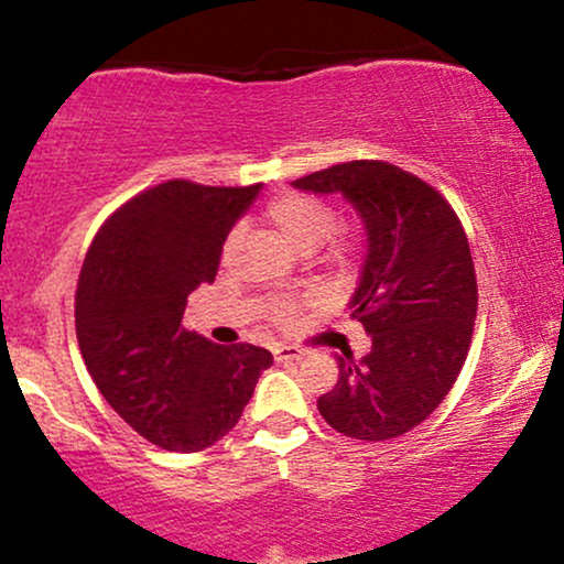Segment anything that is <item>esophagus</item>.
Wrapping results in <instances>:
<instances>
[{
	"label": "esophagus",
	"instance_id": "obj_1",
	"mask_svg": "<svg viewBox=\"0 0 564 564\" xmlns=\"http://www.w3.org/2000/svg\"><path fill=\"white\" fill-rule=\"evenodd\" d=\"M275 360L278 364H294V360H302L304 358V349L294 347V345H278L273 349Z\"/></svg>",
	"mask_w": 564,
	"mask_h": 564
}]
</instances>
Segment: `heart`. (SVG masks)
Wrapping results in <instances>:
<instances>
[{
    "label": "heart",
    "mask_w": 564,
    "mask_h": 564,
    "mask_svg": "<svg viewBox=\"0 0 564 564\" xmlns=\"http://www.w3.org/2000/svg\"><path fill=\"white\" fill-rule=\"evenodd\" d=\"M264 217H268L275 236L294 251H302V254L318 249L339 228V215H336L334 206L318 196H307V193H286V196L275 198L264 212ZM238 241H241V232L232 230L228 241H225V254H230ZM355 249H358V243L352 238L335 236L332 246H328V262L347 268L352 262ZM294 304H281L275 310V321L283 323V326L294 323Z\"/></svg>",
    "instance_id": "obj_1"
}]
</instances>
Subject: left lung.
<instances>
[{
	"label": "left lung",
	"mask_w": 564,
	"mask_h": 564,
	"mask_svg": "<svg viewBox=\"0 0 564 564\" xmlns=\"http://www.w3.org/2000/svg\"><path fill=\"white\" fill-rule=\"evenodd\" d=\"M341 193L366 228V262L349 310L371 336L355 364L336 355L339 381L318 411L341 435L392 440L443 403L467 360L477 278L467 232L432 185L387 161H347L291 183Z\"/></svg>",
	"instance_id": "8db88e82"
}]
</instances>
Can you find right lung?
<instances>
[{"mask_svg": "<svg viewBox=\"0 0 564 564\" xmlns=\"http://www.w3.org/2000/svg\"><path fill=\"white\" fill-rule=\"evenodd\" d=\"M260 185L170 180L97 230L76 286V339L102 398L148 443L196 453L241 419L273 355L183 328L187 294L217 275L223 243Z\"/></svg>", "mask_w": 564, "mask_h": 564, "instance_id": "right-lung-1", "label": "right lung"}]
</instances>
